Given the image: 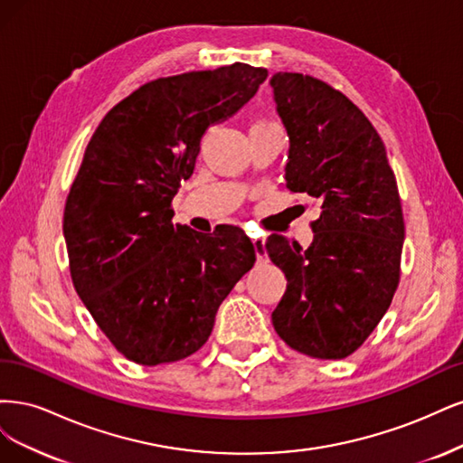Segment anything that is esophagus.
<instances>
[{
  "label": "esophagus",
  "instance_id": "34e87169",
  "mask_svg": "<svg viewBox=\"0 0 463 463\" xmlns=\"http://www.w3.org/2000/svg\"><path fill=\"white\" fill-rule=\"evenodd\" d=\"M251 244H253V250H256L258 260H263L265 258V242L261 241V238H253Z\"/></svg>",
  "mask_w": 463,
  "mask_h": 463
}]
</instances>
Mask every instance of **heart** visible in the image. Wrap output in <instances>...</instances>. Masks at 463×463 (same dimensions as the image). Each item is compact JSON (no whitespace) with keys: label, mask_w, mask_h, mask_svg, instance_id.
Returning <instances> with one entry per match:
<instances>
[{"label":"heart","mask_w":463,"mask_h":463,"mask_svg":"<svg viewBox=\"0 0 463 463\" xmlns=\"http://www.w3.org/2000/svg\"><path fill=\"white\" fill-rule=\"evenodd\" d=\"M273 123H265V121H260V123H256L253 127H271Z\"/></svg>","instance_id":"heart-1"}]
</instances>
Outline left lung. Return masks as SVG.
I'll list each match as a JSON object with an SVG mask.
<instances>
[{
    "mask_svg": "<svg viewBox=\"0 0 463 463\" xmlns=\"http://www.w3.org/2000/svg\"><path fill=\"white\" fill-rule=\"evenodd\" d=\"M271 86L290 138L287 188L321 210L309 248L267 238L287 277L273 326L296 352L342 360L375 331L398 288L406 229L396 176L379 132L345 94L302 72H277Z\"/></svg>",
    "mask_w": 463,
    "mask_h": 463,
    "instance_id": "obj_1",
    "label": "left lung"
}]
</instances>
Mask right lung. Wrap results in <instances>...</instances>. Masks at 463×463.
<instances>
[{
    "instance_id": "1",
    "label": "right lung",
    "mask_w": 463,
    "mask_h": 463,
    "mask_svg": "<svg viewBox=\"0 0 463 463\" xmlns=\"http://www.w3.org/2000/svg\"><path fill=\"white\" fill-rule=\"evenodd\" d=\"M267 69L234 63L142 84L101 118L71 184L63 234L71 279L127 360L198 352L221 302L256 261L242 229L175 225L171 202L196 167L207 127L258 92Z\"/></svg>"
}]
</instances>
